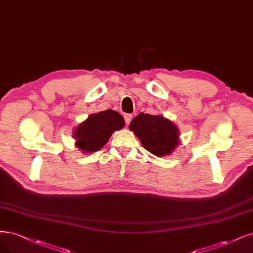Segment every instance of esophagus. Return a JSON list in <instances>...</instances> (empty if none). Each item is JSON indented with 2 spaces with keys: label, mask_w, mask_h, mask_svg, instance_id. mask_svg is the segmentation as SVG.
<instances>
[{
  "label": "esophagus",
  "mask_w": 253,
  "mask_h": 253,
  "mask_svg": "<svg viewBox=\"0 0 253 253\" xmlns=\"http://www.w3.org/2000/svg\"><path fill=\"white\" fill-rule=\"evenodd\" d=\"M132 114H125V121H126V125H129L130 120H132Z\"/></svg>",
  "instance_id": "esophagus-1"
}]
</instances>
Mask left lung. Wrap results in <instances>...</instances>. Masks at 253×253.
<instances>
[{
	"mask_svg": "<svg viewBox=\"0 0 253 253\" xmlns=\"http://www.w3.org/2000/svg\"><path fill=\"white\" fill-rule=\"evenodd\" d=\"M129 128L145 150L158 157L169 155L178 145L177 126L162 116L140 113L130 121Z\"/></svg>",
	"mask_w": 253,
	"mask_h": 253,
	"instance_id": "1",
	"label": "left lung"
}]
</instances>
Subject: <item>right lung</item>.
<instances>
[{
    "label": "right lung",
    "instance_id": "obj_1",
    "mask_svg": "<svg viewBox=\"0 0 253 253\" xmlns=\"http://www.w3.org/2000/svg\"><path fill=\"white\" fill-rule=\"evenodd\" d=\"M124 126L125 119L116 111L106 110L91 114L75 129L76 146L85 153L99 151L109 141L111 135Z\"/></svg>",
    "mask_w": 253,
    "mask_h": 253
}]
</instances>
